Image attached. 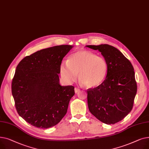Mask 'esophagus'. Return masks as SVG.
<instances>
[{
  "label": "esophagus",
  "instance_id": "esophagus-1",
  "mask_svg": "<svg viewBox=\"0 0 149 149\" xmlns=\"http://www.w3.org/2000/svg\"><path fill=\"white\" fill-rule=\"evenodd\" d=\"M80 91V89L77 88H75V93H78Z\"/></svg>",
  "mask_w": 149,
  "mask_h": 149
}]
</instances>
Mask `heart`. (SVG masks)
Returning a JSON list of instances; mask_svg holds the SVG:
<instances>
[{"instance_id":"obj_1","label":"heart","mask_w":149,"mask_h":149,"mask_svg":"<svg viewBox=\"0 0 149 149\" xmlns=\"http://www.w3.org/2000/svg\"><path fill=\"white\" fill-rule=\"evenodd\" d=\"M108 63L102 56L86 50L78 51L69 56L68 62H62L60 66L61 78L70 84L76 81L79 74L80 81L86 88H95L106 80Z\"/></svg>"}]
</instances>
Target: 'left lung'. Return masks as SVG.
I'll return each instance as SVG.
<instances>
[{"instance_id":"8db88e82","label":"left lung","mask_w":149,"mask_h":149,"mask_svg":"<svg viewBox=\"0 0 149 149\" xmlns=\"http://www.w3.org/2000/svg\"><path fill=\"white\" fill-rule=\"evenodd\" d=\"M98 50L108 63L106 80L100 86L88 89L91 113L100 121L113 124L132 111L137 91L134 69L130 61L115 47L107 44L87 45Z\"/></svg>"}]
</instances>
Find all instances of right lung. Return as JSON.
Instances as JSON below:
<instances>
[{
    "label": "right lung",
    "mask_w": 149,
    "mask_h": 149,
    "mask_svg": "<svg viewBox=\"0 0 149 149\" xmlns=\"http://www.w3.org/2000/svg\"><path fill=\"white\" fill-rule=\"evenodd\" d=\"M72 48L60 45L38 51L17 65L12 94L19 115L32 126L50 128L66 115L74 87L61 86L58 74L63 58Z\"/></svg>",
    "instance_id": "right-lung-1"
}]
</instances>
